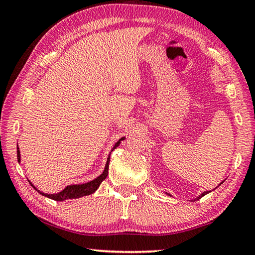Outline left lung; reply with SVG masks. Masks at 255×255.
Here are the masks:
<instances>
[{"label": "left lung", "instance_id": "1", "mask_svg": "<svg viewBox=\"0 0 255 255\" xmlns=\"http://www.w3.org/2000/svg\"><path fill=\"white\" fill-rule=\"evenodd\" d=\"M209 193V191H206V192H203V193L202 194H201L200 196H199V198L198 199H196V200H199V199H201V198H202V196H204L205 194H208Z\"/></svg>", "mask_w": 255, "mask_h": 255}]
</instances>
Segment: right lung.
<instances>
[{"mask_svg":"<svg viewBox=\"0 0 255 255\" xmlns=\"http://www.w3.org/2000/svg\"><path fill=\"white\" fill-rule=\"evenodd\" d=\"M122 140H124V137L120 138L119 142H117V144H115L113 148L117 147L119 144L121 143ZM20 158H21L20 157V150H17V161L18 162H20ZM109 162H110V157L108 158L107 165H105V170H104V172L102 173V174H101L99 177H97V179H95V180L89 182V183L78 184V185H69V186H66L63 191H61L60 193H56V194H44V193H42V192H40V191H38V192H40L42 195L47 196V198L53 199V200H55V201H64V200H68V199H78V198H81V196L92 194L93 192H95V191L98 190V187L100 186L101 183H102V181L104 179H107L108 170H109ZM33 187H34V186H33ZM34 189H35V187H34Z\"/></svg>","mask_w":255,"mask_h":255,"instance_id":"add662e5","label":"right lung"}]
</instances>
